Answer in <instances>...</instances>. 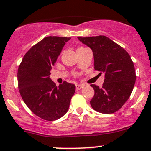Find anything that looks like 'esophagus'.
<instances>
[{
    "label": "esophagus",
    "mask_w": 151,
    "mask_h": 151,
    "mask_svg": "<svg viewBox=\"0 0 151 151\" xmlns=\"http://www.w3.org/2000/svg\"><path fill=\"white\" fill-rule=\"evenodd\" d=\"M83 86V84H77V85H76V89H77V90H80V89H82Z\"/></svg>",
    "instance_id": "obj_1"
}]
</instances>
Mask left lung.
I'll return each mask as SVG.
<instances>
[{"label":"left lung","instance_id":"8db88e82","mask_svg":"<svg viewBox=\"0 0 151 151\" xmlns=\"http://www.w3.org/2000/svg\"><path fill=\"white\" fill-rule=\"evenodd\" d=\"M90 47L94 55L95 70L104 72L102 87L92 84L95 94L90 104L95 111L113 114L123 107L135 86L136 74L131 57L126 50L108 37H78Z\"/></svg>","mask_w":151,"mask_h":151}]
</instances>
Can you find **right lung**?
<instances>
[{"mask_svg":"<svg viewBox=\"0 0 151 151\" xmlns=\"http://www.w3.org/2000/svg\"><path fill=\"white\" fill-rule=\"evenodd\" d=\"M70 37L50 36L28 50L19 66L18 86L23 101L36 116L53 121L67 113L75 85L64 81L56 86L50 70Z\"/></svg>","mask_w":151,"mask_h":151,"instance_id":"add662e5","label":"right lung"}]
</instances>
